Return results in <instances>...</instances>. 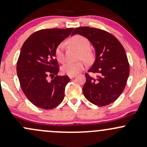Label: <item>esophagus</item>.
I'll return each mask as SVG.
<instances>
[{"instance_id": "obj_1", "label": "esophagus", "mask_w": 147, "mask_h": 147, "mask_svg": "<svg viewBox=\"0 0 147 147\" xmlns=\"http://www.w3.org/2000/svg\"><path fill=\"white\" fill-rule=\"evenodd\" d=\"M69 78L70 79H73L74 78H75V75H69Z\"/></svg>"}]
</instances>
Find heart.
<instances>
[{
	"mask_svg": "<svg viewBox=\"0 0 147 147\" xmlns=\"http://www.w3.org/2000/svg\"><path fill=\"white\" fill-rule=\"evenodd\" d=\"M67 43L71 46L78 48L79 50L82 51V56L86 61H90L92 59V54L88 50L89 48V42L85 37L81 35H75L68 39ZM55 56L60 63H63L65 61L64 44H60L57 46L55 51ZM84 67H85L84 62H78V63L69 62L62 67L61 70L63 73L67 75H76L79 72H81L84 68Z\"/></svg>",
	"mask_w": 147,
	"mask_h": 147,
	"instance_id": "heart-1",
	"label": "heart"
}]
</instances>
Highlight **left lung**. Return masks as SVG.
I'll return each mask as SVG.
<instances>
[{"instance_id": "8db88e82", "label": "left lung", "mask_w": 147, "mask_h": 147, "mask_svg": "<svg viewBox=\"0 0 147 147\" xmlns=\"http://www.w3.org/2000/svg\"><path fill=\"white\" fill-rule=\"evenodd\" d=\"M87 38L95 50V61L88 72L98 73L94 78L85 74L83 94L91 103L104 106L113 103L123 93L129 74L124 48L109 32L89 27L75 28L72 35Z\"/></svg>"}]
</instances>
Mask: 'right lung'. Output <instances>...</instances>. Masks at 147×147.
I'll return each instance as SVG.
<instances>
[{"label":"right lung","instance_id":"1","mask_svg":"<svg viewBox=\"0 0 147 147\" xmlns=\"http://www.w3.org/2000/svg\"><path fill=\"white\" fill-rule=\"evenodd\" d=\"M72 30L73 28L41 29L32 34L22 46L17 74L22 90L36 107L54 109L64 98L69 77L55 76L51 82L47 77L58 75L55 49Z\"/></svg>","mask_w":147,"mask_h":147}]
</instances>
